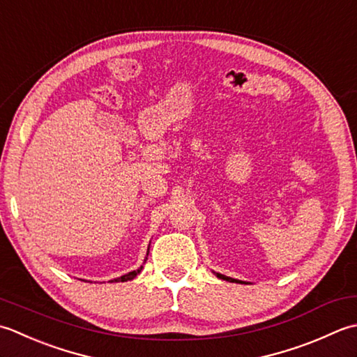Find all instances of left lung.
<instances>
[{
  "instance_id": "obj_1",
  "label": "left lung",
  "mask_w": 357,
  "mask_h": 357,
  "mask_svg": "<svg viewBox=\"0 0 357 357\" xmlns=\"http://www.w3.org/2000/svg\"><path fill=\"white\" fill-rule=\"evenodd\" d=\"M217 278L219 279H222V280H227V282H232V283H248V282H243V280H238V279H232V278H228V275H223V274H220V273H215V271H213Z\"/></svg>"
}]
</instances>
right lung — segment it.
I'll use <instances>...</instances> for the list:
<instances>
[{"label": "right lung", "instance_id": "right-lung-1", "mask_svg": "<svg viewBox=\"0 0 357 357\" xmlns=\"http://www.w3.org/2000/svg\"><path fill=\"white\" fill-rule=\"evenodd\" d=\"M148 254H149V246H148V252H146V257H144V261H143V264H146V260H148ZM142 270H143V265H142L140 268H137V270L130 271V273H128V274H123V275H120V278L114 279V280H111V282H128V280H132L137 274H140V271H142ZM84 282H87V280H84Z\"/></svg>", "mask_w": 357, "mask_h": 357}]
</instances>
